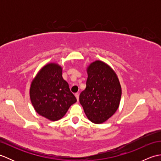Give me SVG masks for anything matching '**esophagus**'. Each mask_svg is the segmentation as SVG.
Returning a JSON list of instances; mask_svg holds the SVG:
<instances>
[{"label":"esophagus","mask_w":161,"mask_h":161,"mask_svg":"<svg viewBox=\"0 0 161 161\" xmlns=\"http://www.w3.org/2000/svg\"><path fill=\"white\" fill-rule=\"evenodd\" d=\"M75 97H76L77 101H79V96H80V95H79V93H75Z\"/></svg>","instance_id":"34e87169"}]
</instances>
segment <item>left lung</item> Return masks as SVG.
I'll return each instance as SVG.
<instances>
[{"mask_svg": "<svg viewBox=\"0 0 161 161\" xmlns=\"http://www.w3.org/2000/svg\"><path fill=\"white\" fill-rule=\"evenodd\" d=\"M86 71V88L80 93V102L91 122L102 124L119 108L121 85L115 70L104 61L91 63Z\"/></svg>", "mask_w": 161, "mask_h": 161, "instance_id": "1", "label": "left lung"}]
</instances>
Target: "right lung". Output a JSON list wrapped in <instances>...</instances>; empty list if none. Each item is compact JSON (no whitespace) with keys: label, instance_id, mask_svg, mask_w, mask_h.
I'll return each mask as SVG.
<instances>
[{"label":"right lung","instance_id":"add662e5","mask_svg":"<svg viewBox=\"0 0 161 161\" xmlns=\"http://www.w3.org/2000/svg\"><path fill=\"white\" fill-rule=\"evenodd\" d=\"M30 97L37 114L50 121L62 118L77 102L62 77V67L54 62L47 64L37 73L30 84Z\"/></svg>","mask_w":161,"mask_h":161}]
</instances>
